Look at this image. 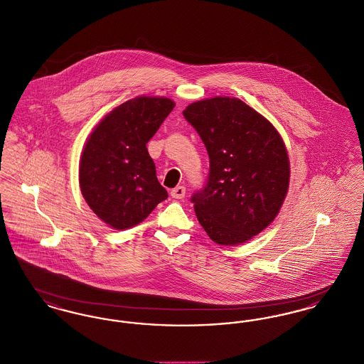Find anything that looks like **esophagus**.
I'll use <instances>...</instances> for the list:
<instances>
[{"label":"esophagus","mask_w":364,"mask_h":364,"mask_svg":"<svg viewBox=\"0 0 364 364\" xmlns=\"http://www.w3.org/2000/svg\"><path fill=\"white\" fill-rule=\"evenodd\" d=\"M171 195L174 199H183L186 196V187H183V186L176 187V188L171 191Z\"/></svg>","instance_id":"34e87169"}]
</instances>
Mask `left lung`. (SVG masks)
I'll return each mask as SVG.
<instances>
[{"label":"left lung","instance_id":"left-lung-1","mask_svg":"<svg viewBox=\"0 0 364 364\" xmlns=\"http://www.w3.org/2000/svg\"><path fill=\"white\" fill-rule=\"evenodd\" d=\"M183 116L206 146L210 171L191 196L213 242L235 245L276 218L289 186V159L277 129L237 98L191 104Z\"/></svg>","mask_w":364,"mask_h":364}]
</instances>
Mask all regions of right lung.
Returning <instances> with one entry per match:
<instances>
[{
  "mask_svg": "<svg viewBox=\"0 0 364 364\" xmlns=\"http://www.w3.org/2000/svg\"><path fill=\"white\" fill-rule=\"evenodd\" d=\"M168 98L139 97L112 110L87 140L79 169L90 208L107 225H138L168 198L146 144L173 110Z\"/></svg>",
  "mask_w": 364,
  "mask_h": 364,
  "instance_id": "1",
  "label": "right lung"
}]
</instances>
